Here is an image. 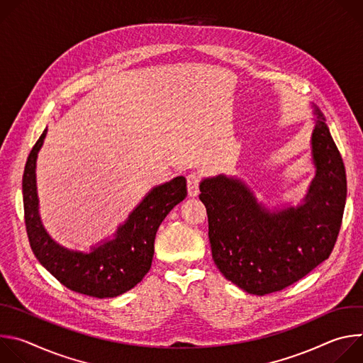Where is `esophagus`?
<instances>
[{
  "label": "esophagus",
  "instance_id": "obj_1",
  "mask_svg": "<svg viewBox=\"0 0 363 363\" xmlns=\"http://www.w3.org/2000/svg\"><path fill=\"white\" fill-rule=\"evenodd\" d=\"M186 181H188V194H189V196H196L198 192H199V184H201L199 175L195 174V172H191V174H188Z\"/></svg>",
  "mask_w": 363,
  "mask_h": 363
}]
</instances>
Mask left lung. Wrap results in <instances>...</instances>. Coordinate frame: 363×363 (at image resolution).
Segmentation results:
<instances>
[{
	"label": "left lung",
	"instance_id": "obj_1",
	"mask_svg": "<svg viewBox=\"0 0 363 363\" xmlns=\"http://www.w3.org/2000/svg\"><path fill=\"white\" fill-rule=\"evenodd\" d=\"M313 130L318 174L304 205L267 213L238 179L201 182L213 258L220 272L247 293L264 296L303 279L329 258L343 218L346 172L320 113Z\"/></svg>",
	"mask_w": 363,
	"mask_h": 363
}]
</instances>
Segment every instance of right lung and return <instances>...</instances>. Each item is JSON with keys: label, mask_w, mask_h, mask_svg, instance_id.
<instances>
[{"label": "right lung", "mask_w": 363, "mask_h": 363, "mask_svg": "<svg viewBox=\"0 0 363 363\" xmlns=\"http://www.w3.org/2000/svg\"><path fill=\"white\" fill-rule=\"evenodd\" d=\"M47 129L33 146L23 175L26 230L37 260L67 289L99 298L116 297L135 287L149 272L155 235L169 211L188 195L186 179L177 177L153 188L123 224L116 240L89 254L73 252L48 237L38 217L35 160Z\"/></svg>", "instance_id": "obj_1"}]
</instances>
